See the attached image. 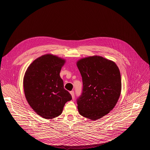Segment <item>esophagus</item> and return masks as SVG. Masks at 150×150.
<instances>
[{
    "instance_id": "obj_1",
    "label": "esophagus",
    "mask_w": 150,
    "mask_h": 150,
    "mask_svg": "<svg viewBox=\"0 0 150 150\" xmlns=\"http://www.w3.org/2000/svg\"><path fill=\"white\" fill-rule=\"evenodd\" d=\"M71 95V97H72V99H74V91H70V92Z\"/></svg>"
}]
</instances>
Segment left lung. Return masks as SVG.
<instances>
[{"mask_svg": "<svg viewBox=\"0 0 150 150\" xmlns=\"http://www.w3.org/2000/svg\"><path fill=\"white\" fill-rule=\"evenodd\" d=\"M77 66L83 84L77 99L79 112L96 120L107 114L118 102L121 91L120 70L114 62L100 56L81 59Z\"/></svg>", "mask_w": 150, "mask_h": 150, "instance_id": "obj_1", "label": "left lung"}]
</instances>
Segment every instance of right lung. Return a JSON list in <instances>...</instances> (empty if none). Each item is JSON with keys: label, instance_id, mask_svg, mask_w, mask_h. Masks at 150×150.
Segmentation results:
<instances>
[{"label": "right lung", "instance_id": "obj_1", "mask_svg": "<svg viewBox=\"0 0 150 150\" xmlns=\"http://www.w3.org/2000/svg\"><path fill=\"white\" fill-rule=\"evenodd\" d=\"M64 62L57 56L44 55L30 64L25 74L26 99L32 109L44 118L52 119L61 115L65 103L72 99L59 75Z\"/></svg>", "mask_w": 150, "mask_h": 150}]
</instances>
